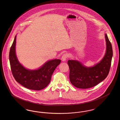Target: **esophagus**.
Instances as JSON below:
<instances>
[{"instance_id":"obj_1","label":"esophagus","mask_w":120,"mask_h":120,"mask_svg":"<svg viewBox=\"0 0 120 120\" xmlns=\"http://www.w3.org/2000/svg\"><path fill=\"white\" fill-rule=\"evenodd\" d=\"M68 55L67 54H64L63 56H62V58H61V59H62V61H63V62L65 61L66 60L67 58H68Z\"/></svg>"}]
</instances>
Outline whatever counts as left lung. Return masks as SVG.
<instances>
[{
    "label": "left lung",
    "instance_id": "8db88e82",
    "mask_svg": "<svg viewBox=\"0 0 120 120\" xmlns=\"http://www.w3.org/2000/svg\"><path fill=\"white\" fill-rule=\"evenodd\" d=\"M106 50L102 59L94 66L87 67L77 60L68 61L70 80L72 85L80 89H88L96 86L109 74L113 55L112 46L105 34Z\"/></svg>",
    "mask_w": 120,
    "mask_h": 120
}]
</instances>
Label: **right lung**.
Listing matches in <instances>:
<instances>
[{
    "instance_id": "obj_1",
    "label": "right lung",
    "mask_w": 120,
    "mask_h": 120,
    "mask_svg": "<svg viewBox=\"0 0 120 120\" xmlns=\"http://www.w3.org/2000/svg\"><path fill=\"white\" fill-rule=\"evenodd\" d=\"M16 35L9 52V61L11 72L15 80L24 87L30 90H40L49 84L52 75L61 63V60L54 59L46 62L39 68H26L20 63L16 53Z\"/></svg>"
}]
</instances>
